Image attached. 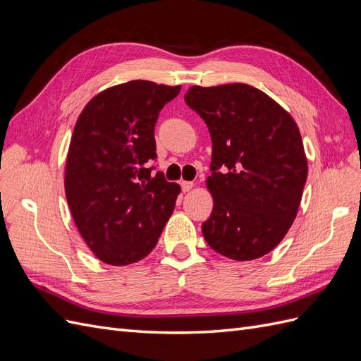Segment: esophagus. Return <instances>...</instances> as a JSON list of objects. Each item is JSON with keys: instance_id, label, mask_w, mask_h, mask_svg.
Here are the masks:
<instances>
[{"instance_id": "1", "label": "esophagus", "mask_w": 361, "mask_h": 361, "mask_svg": "<svg viewBox=\"0 0 361 361\" xmlns=\"http://www.w3.org/2000/svg\"><path fill=\"white\" fill-rule=\"evenodd\" d=\"M180 187H182V191H183V192H188V191L194 187V182H190V180H182V182H180Z\"/></svg>"}]
</instances>
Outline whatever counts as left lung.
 <instances>
[{
    "mask_svg": "<svg viewBox=\"0 0 361 361\" xmlns=\"http://www.w3.org/2000/svg\"><path fill=\"white\" fill-rule=\"evenodd\" d=\"M185 102L209 128L211 216L202 232L212 250L253 260L290 228L307 180L300 129L274 99L248 84L192 85Z\"/></svg>",
    "mask_w": 361,
    "mask_h": 361,
    "instance_id": "left-lung-1",
    "label": "left lung"
}]
</instances>
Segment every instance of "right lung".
<instances>
[{
    "mask_svg": "<svg viewBox=\"0 0 361 361\" xmlns=\"http://www.w3.org/2000/svg\"><path fill=\"white\" fill-rule=\"evenodd\" d=\"M180 85L145 80L110 87L84 106L69 145L64 191L76 228L93 255L125 267L155 248L180 187L157 158L155 125Z\"/></svg>",
    "mask_w": 361,
    "mask_h": 361,
    "instance_id": "1",
    "label": "right lung"
}]
</instances>
